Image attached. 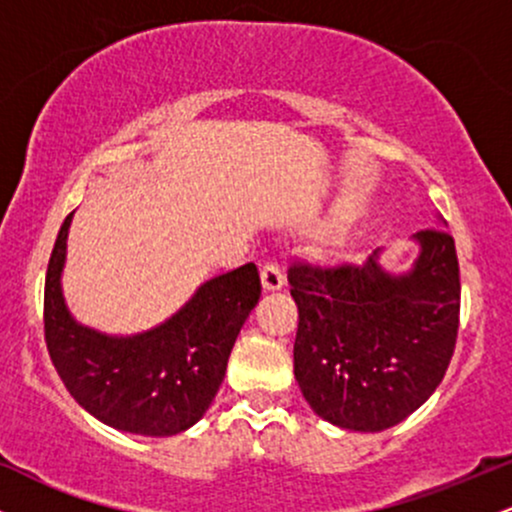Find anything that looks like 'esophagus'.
Returning a JSON list of instances; mask_svg holds the SVG:
<instances>
[{
  "instance_id": "obj_1",
  "label": "esophagus",
  "mask_w": 512,
  "mask_h": 512,
  "mask_svg": "<svg viewBox=\"0 0 512 512\" xmlns=\"http://www.w3.org/2000/svg\"><path fill=\"white\" fill-rule=\"evenodd\" d=\"M260 276H262L264 291H279L281 286H284V272H281V267L276 262L264 264Z\"/></svg>"
}]
</instances>
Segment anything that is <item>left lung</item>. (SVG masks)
Returning <instances> with one entry per match:
<instances>
[{"label": "left lung", "instance_id": "1", "mask_svg": "<svg viewBox=\"0 0 512 512\" xmlns=\"http://www.w3.org/2000/svg\"><path fill=\"white\" fill-rule=\"evenodd\" d=\"M419 260L387 274L363 264H291L298 305L293 373L317 416L349 431H385L436 392L460 327L455 240L436 223L416 233Z\"/></svg>", "mask_w": 512, "mask_h": 512}]
</instances>
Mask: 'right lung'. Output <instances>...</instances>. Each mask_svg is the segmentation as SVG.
Masks as SVG:
<instances>
[{"mask_svg": "<svg viewBox=\"0 0 512 512\" xmlns=\"http://www.w3.org/2000/svg\"><path fill=\"white\" fill-rule=\"evenodd\" d=\"M72 214L62 223L45 276V344L52 366L88 414L117 431L175 436L197 424L226 375L228 356L260 301L252 262L199 286L185 308L154 330L108 337L79 325L62 298Z\"/></svg>", "mask_w": 512, "mask_h": 512, "instance_id": "obj_1", "label": "right lung"}]
</instances>
